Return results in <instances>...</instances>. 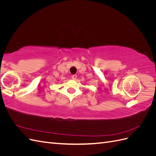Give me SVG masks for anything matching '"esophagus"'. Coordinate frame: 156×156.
<instances>
[{
    "label": "esophagus",
    "instance_id": "34e87169",
    "mask_svg": "<svg viewBox=\"0 0 156 156\" xmlns=\"http://www.w3.org/2000/svg\"><path fill=\"white\" fill-rule=\"evenodd\" d=\"M77 75H73L72 76V79H73V80H75L77 79Z\"/></svg>",
    "mask_w": 156,
    "mask_h": 156
}]
</instances>
